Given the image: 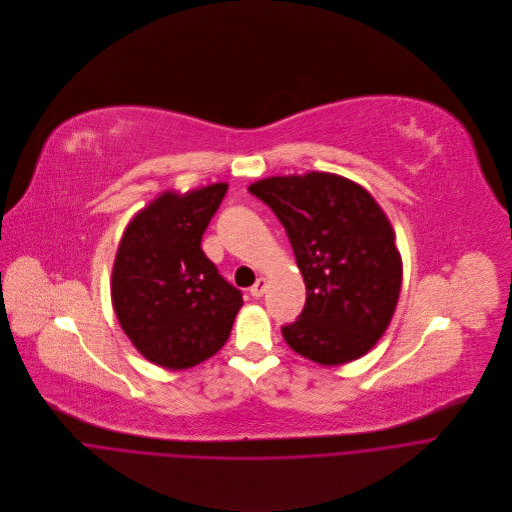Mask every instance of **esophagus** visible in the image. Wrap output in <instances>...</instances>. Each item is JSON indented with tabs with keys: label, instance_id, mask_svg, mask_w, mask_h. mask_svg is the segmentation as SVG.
Here are the masks:
<instances>
[{
	"label": "esophagus",
	"instance_id": "1",
	"mask_svg": "<svg viewBox=\"0 0 512 512\" xmlns=\"http://www.w3.org/2000/svg\"><path fill=\"white\" fill-rule=\"evenodd\" d=\"M267 279L265 277H259L257 281H255V285L251 287V295L255 297V299H259V297H263V293L267 291Z\"/></svg>",
	"mask_w": 512,
	"mask_h": 512
}]
</instances>
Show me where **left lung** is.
<instances>
[{"mask_svg": "<svg viewBox=\"0 0 512 512\" xmlns=\"http://www.w3.org/2000/svg\"><path fill=\"white\" fill-rule=\"evenodd\" d=\"M291 241L307 299L281 327L287 346L321 366L366 356L388 329L402 287L396 233L376 199L333 173L269 177L249 185Z\"/></svg>", "mask_w": 512, "mask_h": 512, "instance_id": "left-lung-1", "label": "left lung"}]
</instances>
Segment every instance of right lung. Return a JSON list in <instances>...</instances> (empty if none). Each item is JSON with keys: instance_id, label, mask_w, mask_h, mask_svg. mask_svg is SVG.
<instances>
[{"instance_id": "1", "label": "right lung", "mask_w": 512, "mask_h": 512, "mask_svg": "<svg viewBox=\"0 0 512 512\" xmlns=\"http://www.w3.org/2000/svg\"><path fill=\"white\" fill-rule=\"evenodd\" d=\"M229 185L164 191L126 225L110 295L120 327L152 364L187 370L215 356L243 305L201 249Z\"/></svg>"}]
</instances>
